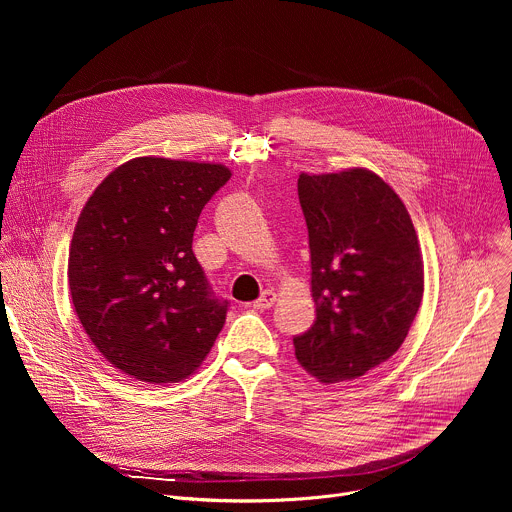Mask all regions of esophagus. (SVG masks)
<instances>
[{
  "label": "esophagus",
  "mask_w": 512,
  "mask_h": 512,
  "mask_svg": "<svg viewBox=\"0 0 512 512\" xmlns=\"http://www.w3.org/2000/svg\"><path fill=\"white\" fill-rule=\"evenodd\" d=\"M275 300H277L275 291L265 289L263 294L259 296V300H255V302H253V308H255V310H269V308L275 304Z\"/></svg>",
  "instance_id": "esophagus-1"
}]
</instances>
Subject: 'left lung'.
I'll return each instance as SVG.
<instances>
[{"label":"left lung","instance_id":"obj_1","mask_svg":"<svg viewBox=\"0 0 512 512\" xmlns=\"http://www.w3.org/2000/svg\"><path fill=\"white\" fill-rule=\"evenodd\" d=\"M314 326L296 358L324 383L358 379L403 344L423 296V261L409 212L377 174H302Z\"/></svg>","mask_w":512,"mask_h":512}]
</instances>
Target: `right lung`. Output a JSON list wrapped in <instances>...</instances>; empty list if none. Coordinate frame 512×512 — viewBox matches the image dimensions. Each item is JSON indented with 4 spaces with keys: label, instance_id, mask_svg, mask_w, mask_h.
I'll return each instance as SVG.
<instances>
[{
    "label": "right lung",
    "instance_id": "1",
    "mask_svg": "<svg viewBox=\"0 0 512 512\" xmlns=\"http://www.w3.org/2000/svg\"><path fill=\"white\" fill-rule=\"evenodd\" d=\"M231 178L218 164L135 158L87 200L72 235L68 285L97 350L143 383L192 375L223 330L216 298L194 257L204 204Z\"/></svg>",
    "mask_w": 512,
    "mask_h": 512
}]
</instances>
